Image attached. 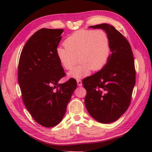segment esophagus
<instances>
[{"label":"esophagus","instance_id":"1","mask_svg":"<svg viewBox=\"0 0 152 152\" xmlns=\"http://www.w3.org/2000/svg\"><path fill=\"white\" fill-rule=\"evenodd\" d=\"M76 81H77V83H78V86L79 87H81L82 86V82L80 79H76Z\"/></svg>","mask_w":152,"mask_h":152}]
</instances>
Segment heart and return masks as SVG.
Returning a JSON list of instances; mask_svg holds the SVG:
<instances>
[{"label": "heart", "instance_id": "1", "mask_svg": "<svg viewBox=\"0 0 152 152\" xmlns=\"http://www.w3.org/2000/svg\"><path fill=\"white\" fill-rule=\"evenodd\" d=\"M64 47L56 48V56L64 69L71 70L70 78H80L89 75L91 70L102 69L107 63L110 55V42L104 30L81 29L76 31L64 41Z\"/></svg>", "mask_w": 152, "mask_h": 152}]
</instances>
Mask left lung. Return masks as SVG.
<instances>
[{"instance_id":"8db88e82","label":"left lung","mask_w":152,"mask_h":152,"mask_svg":"<svg viewBox=\"0 0 152 152\" xmlns=\"http://www.w3.org/2000/svg\"><path fill=\"white\" fill-rule=\"evenodd\" d=\"M89 27L106 32L112 53L101 70L83 80L87 91L85 104L95 120L110 124L129 106L136 79L133 54L128 40L112 25L102 23Z\"/></svg>"}]
</instances>
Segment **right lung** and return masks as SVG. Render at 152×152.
Segmentation results:
<instances>
[{
  "label": "right lung",
  "instance_id": "right-lung-1",
  "mask_svg": "<svg viewBox=\"0 0 152 152\" xmlns=\"http://www.w3.org/2000/svg\"><path fill=\"white\" fill-rule=\"evenodd\" d=\"M64 31L62 28H41L23 48L18 65V83L25 107L38 124L45 127L59 124L66 112L77 83L65 75L56 50Z\"/></svg>",
  "mask_w": 152,
  "mask_h": 152
}]
</instances>
